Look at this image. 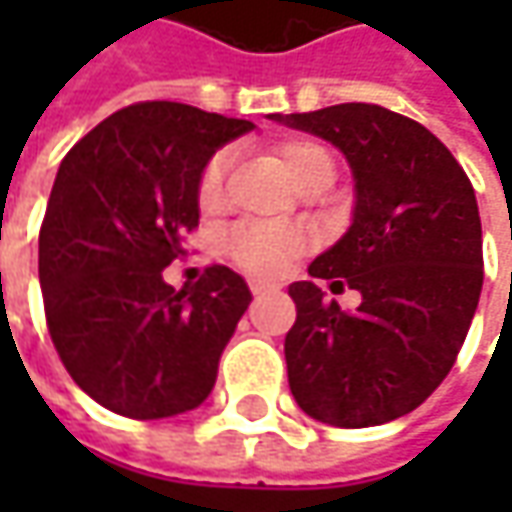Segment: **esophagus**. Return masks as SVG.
<instances>
[{
    "mask_svg": "<svg viewBox=\"0 0 512 512\" xmlns=\"http://www.w3.org/2000/svg\"><path fill=\"white\" fill-rule=\"evenodd\" d=\"M267 290H273V285L259 282V279H253V282H250V293H253V296H262V293H267Z\"/></svg>",
    "mask_w": 512,
    "mask_h": 512,
    "instance_id": "34e87169",
    "label": "esophagus"
}]
</instances>
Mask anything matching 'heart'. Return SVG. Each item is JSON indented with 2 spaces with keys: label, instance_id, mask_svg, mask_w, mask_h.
<instances>
[{
  "label": "heart",
  "instance_id": "1",
  "mask_svg": "<svg viewBox=\"0 0 512 512\" xmlns=\"http://www.w3.org/2000/svg\"><path fill=\"white\" fill-rule=\"evenodd\" d=\"M279 165L287 173V179L293 185H299L313 170L327 168L333 162L322 145L296 139V142H287L279 148ZM227 168H230V153H216L202 168L199 185H196V199L207 213L222 205ZM305 245V233L287 225H236L222 236V253L227 259L259 279L279 276Z\"/></svg>",
  "mask_w": 512,
  "mask_h": 512
}]
</instances>
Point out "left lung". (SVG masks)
Listing matches in <instances>:
<instances>
[{
    "label": "left lung",
    "instance_id": "8db88e82",
    "mask_svg": "<svg viewBox=\"0 0 512 512\" xmlns=\"http://www.w3.org/2000/svg\"><path fill=\"white\" fill-rule=\"evenodd\" d=\"M270 119L342 150L356 190L347 233L307 273L344 279L362 305L347 313L316 282L287 287L290 393L333 427L393 422L444 382L476 316L484 262L473 185L430 130L379 105Z\"/></svg>",
    "mask_w": 512,
    "mask_h": 512
}]
</instances>
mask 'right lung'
Segmentation results:
<instances>
[{"instance_id":"add662e5","label":"right lung","mask_w":512,"mask_h":512,"mask_svg":"<svg viewBox=\"0 0 512 512\" xmlns=\"http://www.w3.org/2000/svg\"><path fill=\"white\" fill-rule=\"evenodd\" d=\"M253 130L182 102L116 110L62 159L39 230L50 339L73 382L128 419H168L205 402L222 350L250 305L225 265L173 290L162 270L199 225L207 159Z\"/></svg>"}]
</instances>
